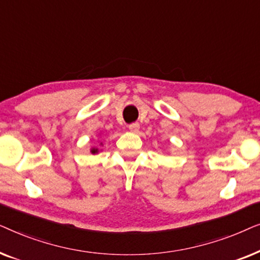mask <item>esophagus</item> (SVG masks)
Segmentation results:
<instances>
[{"instance_id":"esophagus-1","label":"esophagus","mask_w":260,"mask_h":260,"mask_svg":"<svg viewBox=\"0 0 260 260\" xmlns=\"http://www.w3.org/2000/svg\"><path fill=\"white\" fill-rule=\"evenodd\" d=\"M129 130L131 133H138V130H140V124L138 123L129 124Z\"/></svg>"}]
</instances>
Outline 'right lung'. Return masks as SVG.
<instances>
[{"instance_id": "1", "label": "right lung", "mask_w": 260, "mask_h": 260, "mask_svg": "<svg viewBox=\"0 0 260 260\" xmlns=\"http://www.w3.org/2000/svg\"><path fill=\"white\" fill-rule=\"evenodd\" d=\"M101 144H102V143H101ZM91 152H92V154H97L98 149H97V148H92V149H91Z\"/></svg>"}]
</instances>
